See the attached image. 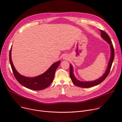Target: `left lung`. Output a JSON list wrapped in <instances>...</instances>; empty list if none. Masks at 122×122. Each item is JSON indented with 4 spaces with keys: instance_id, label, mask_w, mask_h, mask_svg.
Listing matches in <instances>:
<instances>
[{
    "instance_id": "8db88e82",
    "label": "left lung",
    "mask_w": 122,
    "mask_h": 122,
    "mask_svg": "<svg viewBox=\"0 0 122 122\" xmlns=\"http://www.w3.org/2000/svg\"><path fill=\"white\" fill-rule=\"evenodd\" d=\"M100 31L101 32V36L102 37V38L103 39H104L110 45V49H111V57L110 58V60L108 63V65L107 68V70L105 73L103 75L101 78H100L99 79L95 81H81L78 80L75 77V76L73 73V67L71 65V64H70V76L73 83L75 85H76L77 86L82 87V88H88V87H91L92 86H97L106 79V78L107 77L110 72V69L112 66V63H113V60L114 58V49L113 44H112V41H111V39H110L109 36L107 34V33L105 32L104 31L102 30H100Z\"/></svg>"
}]
</instances>
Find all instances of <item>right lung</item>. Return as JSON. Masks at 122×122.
<instances>
[{"label": "right lung", "mask_w": 122, "mask_h": 122, "mask_svg": "<svg viewBox=\"0 0 122 122\" xmlns=\"http://www.w3.org/2000/svg\"><path fill=\"white\" fill-rule=\"evenodd\" d=\"M11 50L12 47L9 53V60L14 76L18 82L23 86L33 90L44 89L51 85L54 80L56 70L60 64V61L55 62L47 70L41 75L34 78L26 77L21 75L15 69L12 61Z\"/></svg>", "instance_id": "1"}]
</instances>
